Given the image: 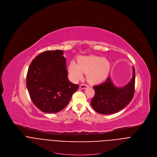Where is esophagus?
Masks as SVG:
<instances>
[{"label":"esophagus","mask_w":157,"mask_h":157,"mask_svg":"<svg viewBox=\"0 0 157 157\" xmlns=\"http://www.w3.org/2000/svg\"><path fill=\"white\" fill-rule=\"evenodd\" d=\"M88 86H89L87 85V84H81V85L79 86V87H80L81 89H85V88L87 87Z\"/></svg>","instance_id":"obj_1"}]
</instances>
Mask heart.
Masks as SVG:
<instances>
[{
	"label": "heart",
	"mask_w": 157,
	"mask_h": 157,
	"mask_svg": "<svg viewBox=\"0 0 157 157\" xmlns=\"http://www.w3.org/2000/svg\"><path fill=\"white\" fill-rule=\"evenodd\" d=\"M110 69V64L107 59L91 55L81 57L78 63L72 61L68 66V73L74 82L81 79L84 73L89 82L98 84L107 77Z\"/></svg>",
	"instance_id": "1"
}]
</instances>
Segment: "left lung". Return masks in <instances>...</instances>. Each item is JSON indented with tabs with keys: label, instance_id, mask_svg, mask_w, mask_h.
Returning a JSON list of instances; mask_svg holds the SVG:
<instances>
[{
	"label": "left lung",
	"instance_id": "8db88e82",
	"mask_svg": "<svg viewBox=\"0 0 157 157\" xmlns=\"http://www.w3.org/2000/svg\"><path fill=\"white\" fill-rule=\"evenodd\" d=\"M132 71V79L124 86H116L109 76L104 82L93 87L95 95L91 104L95 111L101 114H112L128 105L134 94L136 73L133 67Z\"/></svg>",
	"mask_w": 157,
	"mask_h": 157
}]
</instances>
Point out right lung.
<instances>
[{"label": "right lung", "instance_id": "obj_1", "mask_svg": "<svg viewBox=\"0 0 157 157\" xmlns=\"http://www.w3.org/2000/svg\"><path fill=\"white\" fill-rule=\"evenodd\" d=\"M63 54V50L44 52L29 66L27 87L32 102L43 113L61 110L79 87L68 79Z\"/></svg>", "mask_w": 157, "mask_h": 157}]
</instances>
